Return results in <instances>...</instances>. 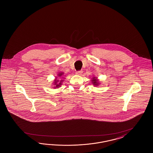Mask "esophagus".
I'll list each match as a JSON object with an SVG mask.
<instances>
[{"label":"esophagus","mask_w":153,"mask_h":153,"mask_svg":"<svg viewBox=\"0 0 153 153\" xmlns=\"http://www.w3.org/2000/svg\"><path fill=\"white\" fill-rule=\"evenodd\" d=\"M82 73V71H77V72H76V74H79V75L81 74Z\"/></svg>","instance_id":"1"}]
</instances>
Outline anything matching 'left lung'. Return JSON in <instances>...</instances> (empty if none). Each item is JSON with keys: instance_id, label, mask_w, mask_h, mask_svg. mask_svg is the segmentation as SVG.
Segmentation results:
<instances>
[{"instance_id": "obj_1", "label": "left lung", "mask_w": 153, "mask_h": 153, "mask_svg": "<svg viewBox=\"0 0 153 153\" xmlns=\"http://www.w3.org/2000/svg\"><path fill=\"white\" fill-rule=\"evenodd\" d=\"M92 81V83H93V84H94V86H97V85H99V80L97 79V78L96 77H92V79L91 80Z\"/></svg>"}]
</instances>
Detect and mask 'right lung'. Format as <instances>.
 Segmentation results:
<instances>
[{
    "label": "right lung",
    "instance_id": "1",
    "mask_svg": "<svg viewBox=\"0 0 153 153\" xmlns=\"http://www.w3.org/2000/svg\"><path fill=\"white\" fill-rule=\"evenodd\" d=\"M64 73H63V72H59V73H58V74H57V76H58V77H59V78L60 77H63L62 76V75L64 74ZM63 81L64 80H57V77H56V79L54 80V82H53V85H55L54 86V88H57L59 87L61 85H62V82H63Z\"/></svg>",
    "mask_w": 153,
    "mask_h": 153
}]
</instances>
